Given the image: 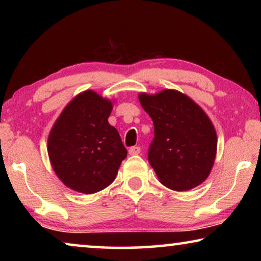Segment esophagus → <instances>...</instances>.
Returning <instances> with one entry per match:
<instances>
[{"mask_svg": "<svg viewBox=\"0 0 261 261\" xmlns=\"http://www.w3.org/2000/svg\"><path fill=\"white\" fill-rule=\"evenodd\" d=\"M129 153L131 155H137V154L140 153V147L139 146H132L129 148Z\"/></svg>", "mask_w": 261, "mask_h": 261, "instance_id": "esophagus-1", "label": "esophagus"}]
</instances>
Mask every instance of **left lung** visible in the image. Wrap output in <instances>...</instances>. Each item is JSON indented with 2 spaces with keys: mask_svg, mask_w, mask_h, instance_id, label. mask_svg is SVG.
I'll return each mask as SVG.
<instances>
[{
  "mask_svg": "<svg viewBox=\"0 0 261 261\" xmlns=\"http://www.w3.org/2000/svg\"><path fill=\"white\" fill-rule=\"evenodd\" d=\"M139 101L154 124L148 162L160 182L175 191L201 184L211 173L218 146L208 116L189 96L175 90L155 95L141 93Z\"/></svg>",
  "mask_w": 261,
  "mask_h": 261,
  "instance_id": "left-lung-1",
  "label": "left lung"
}]
</instances>
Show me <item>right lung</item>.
<instances>
[{
	"label": "right lung",
	"mask_w": 261,
	"mask_h": 261,
	"mask_svg": "<svg viewBox=\"0 0 261 261\" xmlns=\"http://www.w3.org/2000/svg\"><path fill=\"white\" fill-rule=\"evenodd\" d=\"M113 105L86 91L77 95L57 118L48 138V155L56 175L82 193L107 188L127 151L118 131L108 123Z\"/></svg>",
	"instance_id": "1"
}]
</instances>
